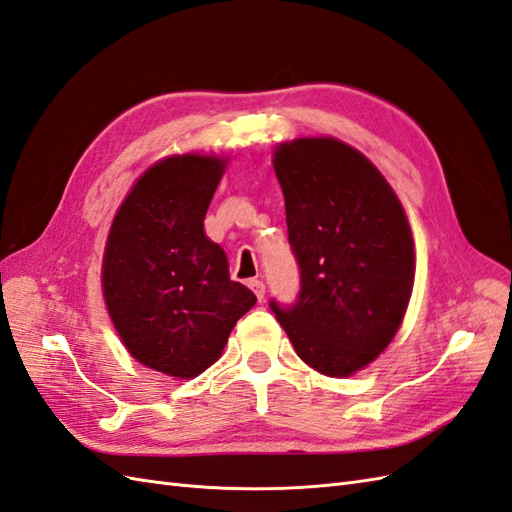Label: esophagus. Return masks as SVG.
Returning <instances> with one entry per match:
<instances>
[{
    "label": "esophagus",
    "mask_w": 512,
    "mask_h": 512,
    "mask_svg": "<svg viewBox=\"0 0 512 512\" xmlns=\"http://www.w3.org/2000/svg\"><path fill=\"white\" fill-rule=\"evenodd\" d=\"M248 287H251V290L255 292V296H257L259 300H264V294H266V285H264V281L251 279V281H248Z\"/></svg>",
    "instance_id": "34e87169"
}]
</instances>
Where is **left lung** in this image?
I'll return each mask as SVG.
<instances>
[{
    "mask_svg": "<svg viewBox=\"0 0 512 512\" xmlns=\"http://www.w3.org/2000/svg\"><path fill=\"white\" fill-rule=\"evenodd\" d=\"M296 303L270 309L298 357L326 376L372 363L400 329L415 279L409 220L378 168L346 142L298 138L274 151Z\"/></svg>",
    "mask_w": 512,
    "mask_h": 512,
    "instance_id": "obj_1",
    "label": "left lung"
}]
</instances>
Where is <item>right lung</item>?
I'll return each mask as SVG.
<instances>
[{
    "label": "right lung",
    "mask_w": 512,
    "mask_h": 512,
    "mask_svg": "<svg viewBox=\"0 0 512 512\" xmlns=\"http://www.w3.org/2000/svg\"><path fill=\"white\" fill-rule=\"evenodd\" d=\"M225 162L188 153L151 166L116 212L103 255V298L129 355L175 378L205 372L257 303L203 229Z\"/></svg>",
    "instance_id": "obj_1"
}]
</instances>
